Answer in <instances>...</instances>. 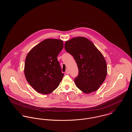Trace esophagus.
Here are the masks:
<instances>
[{"label":"esophagus","instance_id":"obj_1","mask_svg":"<svg viewBox=\"0 0 132 132\" xmlns=\"http://www.w3.org/2000/svg\"><path fill=\"white\" fill-rule=\"evenodd\" d=\"M66 73L67 74H69V70H66Z\"/></svg>","mask_w":132,"mask_h":132}]
</instances>
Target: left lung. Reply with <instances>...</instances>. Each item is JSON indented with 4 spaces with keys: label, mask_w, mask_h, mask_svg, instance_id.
Listing matches in <instances>:
<instances>
[{
    "label": "left lung",
    "mask_w": 132,
    "mask_h": 132,
    "mask_svg": "<svg viewBox=\"0 0 132 132\" xmlns=\"http://www.w3.org/2000/svg\"><path fill=\"white\" fill-rule=\"evenodd\" d=\"M66 51L75 59L78 74L74 79L76 87L88 94L97 90L107 73L106 61L101 53L87 38L74 37L65 44Z\"/></svg>",
    "instance_id": "obj_1"
}]
</instances>
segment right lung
Here are the masks:
<instances>
[{
	"mask_svg": "<svg viewBox=\"0 0 132 132\" xmlns=\"http://www.w3.org/2000/svg\"><path fill=\"white\" fill-rule=\"evenodd\" d=\"M63 48L62 40L46 39L37 44L27 55L25 75L30 85L38 93L48 94L59 86L64 74L57 57Z\"/></svg>",
	"mask_w": 132,
	"mask_h": 132,
	"instance_id": "right-lung-1",
	"label": "right lung"
}]
</instances>
